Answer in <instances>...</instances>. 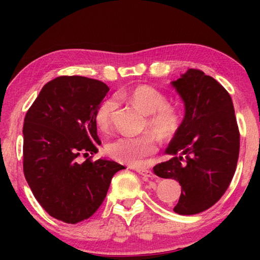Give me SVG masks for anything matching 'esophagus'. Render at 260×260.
<instances>
[{"instance_id": "34e87169", "label": "esophagus", "mask_w": 260, "mask_h": 260, "mask_svg": "<svg viewBox=\"0 0 260 260\" xmlns=\"http://www.w3.org/2000/svg\"><path fill=\"white\" fill-rule=\"evenodd\" d=\"M136 172H138L139 174L142 175V177H146V178H155V174H153L152 171L150 170H144V169H138L136 170Z\"/></svg>"}]
</instances>
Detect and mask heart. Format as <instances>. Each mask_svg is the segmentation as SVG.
<instances>
[{"label": "heart", "mask_w": 260, "mask_h": 260, "mask_svg": "<svg viewBox=\"0 0 260 260\" xmlns=\"http://www.w3.org/2000/svg\"><path fill=\"white\" fill-rule=\"evenodd\" d=\"M128 98L141 111L148 114L146 126L157 139L169 141L178 134L183 120L182 111L178 105L170 104L162 91L152 86L141 85L131 91ZM116 108L117 100L113 96L105 98L98 105L94 121L100 131L105 132L111 126ZM153 136L146 133L139 136H119L108 143L107 152L113 159L124 164L140 165L144 158L157 150L156 139Z\"/></svg>", "instance_id": "b5f03b06"}]
</instances>
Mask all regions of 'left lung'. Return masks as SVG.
Returning <instances> with one entry per match:
<instances>
[{"label": "left lung", "instance_id": "8db88e82", "mask_svg": "<svg viewBox=\"0 0 260 260\" xmlns=\"http://www.w3.org/2000/svg\"><path fill=\"white\" fill-rule=\"evenodd\" d=\"M172 86L184 103V118L166 149L172 158L157 164L153 172L179 181L181 195L173 210L190 215L210 209L230 187L240 132L231 95L215 79L189 69Z\"/></svg>", "mask_w": 260, "mask_h": 260}]
</instances>
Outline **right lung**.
<instances>
[{"instance_id": "add662e5", "label": "right lung", "mask_w": 260, "mask_h": 260, "mask_svg": "<svg viewBox=\"0 0 260 260\" xmlns=\"http://www.w3.org/2000/svg\"><path fill=\"white\" fill-rule=\"evenodd\" d=\"M108 91L95 79L57 77L43 86L25 116L26 181L42 208L60 221L77 223L91 217L113 175L125 169L113 160H91L101 144L94 112ZM82 155L90 157L81 163Z\"/></svg>"}]
</instances>
